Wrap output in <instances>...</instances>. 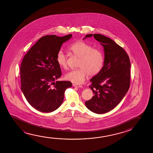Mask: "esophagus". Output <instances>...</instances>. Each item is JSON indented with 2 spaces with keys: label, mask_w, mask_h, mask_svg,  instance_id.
Here are the masks:
<instances>
[{
  "label": "esophagus",
  "mask_w": 153,
  "mask_h": 153,
  "mask_svg": "<svg viewBox=\"0 0 153 153\" xmlns=\"http://www.w3.org/2000/svg\"><path fill=\"white\" fill-rule=\"evenodd\" d=\"M74 87H78V88H82V85H76V84H74L73 85Z\"/></svg>",
  "instance_id": "34e87169"
}]
</instances>
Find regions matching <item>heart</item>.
I'll list each match as a JSON object with an SVG mask.
<instances>
[{
    "label": "heart",
    "mask_w": 153,
    "mask_h": 153,
    "mask_svg": "<svg viewBox=\"0 0 153 153\" xmlns=\"http://www.w3.org/2000/svg\"><path fill=\"white\" fill-rule=\"evenodd\" d=\"M69 51L80 58L78 66L80 68L71 70L65 75L66 79L73 83L80 84L89 75L98 74L103 68L104 56L102 52L94 49L91 45L82 41L76 42L68 47ZM56 60L58 65L64 68H68L67 56L62 50L58 52Z\"/></svg>",
    "instance_id": "heart-1"
}]
</instances>
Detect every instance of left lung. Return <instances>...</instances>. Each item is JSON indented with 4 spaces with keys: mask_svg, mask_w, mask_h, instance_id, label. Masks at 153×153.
Returning a JSON list of instances; mask_svg holds the SVG:
<instances>
[{
    "mask_svg": "<svg viewBox=\"0 0 153 153\" xmlns=\"http://www.w3.org/2000/svg\"><path fill=\"white\" fill-rule=\"evenodd\" d=\"M94 36L103 47L104 60L101 71L91 79L93 97L85 102L86 107L97 114L111 111L121 102L130 88V58L122 47L112 39L101 34H88Z\"/></svg>",
    "mask_w": 153,
    "mask_h": 153,
    "instance_id": "8db88e82",
    "label": "left lung"
}]
</instances>
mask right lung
I'll list each match as a JSON object with an SVG mask.
<instances>
[{
  "mask_svg": "<svg viewBox=\"0 0 153 153\" xmlns=\"http://www.w3.org/2000/svg\"><path fill=\"white\" fill-rule=\"evenodd\" d=\"M72 36L69 34L42 37L23 58L20 67L21 91L29 103L38 111L51 112L58 109L65 90L72 85L68 81L54 82L62 75L57 53Z\"/></svg>",
  "mask_w": 153,
  "mask_h": 153,
  "instance_id": "1",
  "label": "right lung"
}]
</instances>
